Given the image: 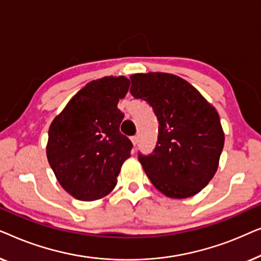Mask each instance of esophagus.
Here are the masks:
<instances>
[{
    "instance_id": "esophagus-1",
    "label": "esophagus",
    "mask_w": 261,
    "mask_h": 261,
    "mask_svg": "<svg viewBox=\"0 0 261 261\" xmlns=\"http://www.w3.org/2000/svg\"><path fill=\"white\" fill-rule=\"evenodd\" d=\"M130 140H132V142H133V145H134V147H135V146L138 145V137H135V135H134V137L130 138Z\"/></svg>"
}]
</instances>
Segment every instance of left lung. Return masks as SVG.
Segmentation results:
<instances>
[{
    "label": "left lung",
    "mask_w": 261,
    "mask_h": 261,
    "mask_svg": "<svg viewBox=\"0 0 261 261\" xmlns=\"http://www.w3.org/2000/svg\"><path fill=\"white\" fill-rule=\"evenodd\" d=\"M130 94L149 103L159 121L158 141L142 169L170 198H188L205 188L219 167L224 133L217 110L197 89L172 73L130 76Z\"/></svg>",
    "instance_id": "8db88e82"
}]
</instances>
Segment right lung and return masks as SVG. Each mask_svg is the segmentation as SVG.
<instances>
[{"mask_svg": "<svg viewBox=\"0 0 261 261\" xmlns=\"http://www.w3.org/2000/svg\"><path fill=\"white\" fill-rule=\"evenodd\" d=\"M129 84L124 76L89 82L49 126V166L64 190L80 201L110 194L121 166L130 156L133 145L120 133L124 115L117 108Z\"/></svg>", "mask_w": 261, "mask_h": 261, "instance_id": "1", "label": "right lung"}]
</instances>
